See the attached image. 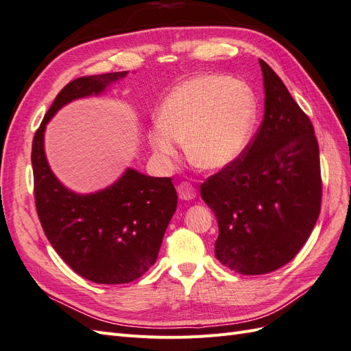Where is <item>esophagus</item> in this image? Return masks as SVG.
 Here are the masks:
<instances>
[{
	"label": "esophagus",
	"instance_id": "esophagus-1",
	"mask_svg": "<svg viewBox=\"0 0 351 351\" xmlns=\"http://www.w3.org/2000/svg\"><path fill=\"white\" fill-rule=\"evenodd\" d=\"M178 194H179V197H181L182 200H193V199H195V197H197L195 188L191 184H188V182H182V184L178 185Z\"/></svg>",
	"mask_w": 351,
	"mask_h": 351
}]
</instances>
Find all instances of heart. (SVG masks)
<instances>
[{"instance_id": "b5f03b06", "label": "heart", "mask_w": 351, "mask_h": 351, "mask_svg": "<svg viewBox=\"0 0 351 351\" xmlns=\"http://www.w3.org/2000/svg\"><path fill=\"white\" fill-rule=\"evenodd\" d=\"M259 114L252 86L222 74H203L176 84L160 106V120L148 132L156 157L169 163L185 139L193 163L222 170L243 154Z\"/></svg>"}]
</instances>
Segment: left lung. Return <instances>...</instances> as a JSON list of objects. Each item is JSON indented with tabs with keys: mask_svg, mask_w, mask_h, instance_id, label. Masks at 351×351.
<instances>
[{
	"mask_svg": "<svg viewBox=\"0 0 351 351\" xmlns=\"http://www.w3.org/2000/svg\"><path fill=\"white\" fill-rule=\"evenodd\" d=\"M264 119L234 163L202 184L218 219L215 256L246 276L267 274L300 252L316 226L322 181L311 121L264 60Z\"/></svg>",
	"mask_w": 351,
	"mask_h": 351,
	"instance_id": "8db88e82",
	"label": "left lung"
}]
</instances>
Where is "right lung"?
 I'll return each instance as SVG.
<instances>
[{"instance_id": "1", "label": "right lung", "mask_w": 351, "mask_h": 351, "mask_svg": "<svg viewBox=\"0 0 351 351\" xmlns=\"http://www.w3.org/2000/svg\"><path fill=\"white\" fill-rule=\"evenodd\" d=\"M129 71L77 78L56 96L34 136L35 204L44 232L77 274L101 285H121L145 274L157 261L166 228L178 206L170 178L128 167L115 182L82 194L53 173L44 149L47 123L77 99L101 96Z\"/></svg>"}]
</instances>
